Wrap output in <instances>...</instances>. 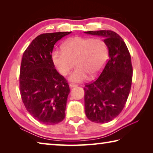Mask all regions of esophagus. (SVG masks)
I'll return each mask as SVG.
<instances>
[{
	"instance_id": "obj_1",
	"label": "esophagus",
	"mask_w": 153,
	"mask_h": 153,
	"mask_svg": "<svg viewBox=\"0 0 153 153\" xmlns=\"http://www.w3.org/2000/svg\"><path fill=\"white\" fill-rule=\"evenodd\" d=\"M77 86V85L75 84H69V87H70V88H74V87H76Z\"/></svg>"
}]
</instances>
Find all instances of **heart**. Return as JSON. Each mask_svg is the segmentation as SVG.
Wrapping results in <instances>:
<instances>
[{"label":"heart","mask_w":153,"mask_h":153,"mask_svg":"<svg viewBox=\"0 0 153 153\" xmlns=\"http://www.w3.org/2000/svg\"><path fill=\"white\" fill-rule=\"evenodd\" d=\"M107 56L108 48L104 40L82 36L68 38L62 45V49L53 51L51 55L54 65L63 76L69 73L75 61L76 67L69 77L73 82H83L89 75L97 76Z\"/></svg>","instance_id":"obj_1"}]
</instances>
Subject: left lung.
I'll list each match as a JSON object with an SVG mask.
<instances>
[{
    "label": "left lung",
    "instance_id": "8db88e82",
    "mask_svg": "<svg viewBox=\"0 0 153 153\" xmlns=\"http://www.w3.org/2000/svg\"><path fill=\"white\" fill-rule=\"evenodd\" d=\"M84 33L102 36L108 50L109 59L101 74L84 89L88 119L94 123H107L120 115L128 98L133 74L131 56L123 40L115 32Z\"/></svg>",
    "mask_w": 153,
    "mask_h": 153
}]
</instances>
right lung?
Masks as SVG:
<instances>
[{
	"label": "right lung",
	"mask_w": 153,
	"mask_h": 153,
	"mask_svg": "<svg viewBox=\"0 0 153 153\" xmlns=\"http://www.w3.org/2000/svg\"><path fill=\"white\" fill-rule=\"evenodd\" d=\"M69 32L38 36L23 54L19 75L20 94L32 117L46 125L61 122L65 117L69 87L55 69L51 58L54 45Z\"/></svg>",
	"instance_id": "obj_1"
}]
</instances>
